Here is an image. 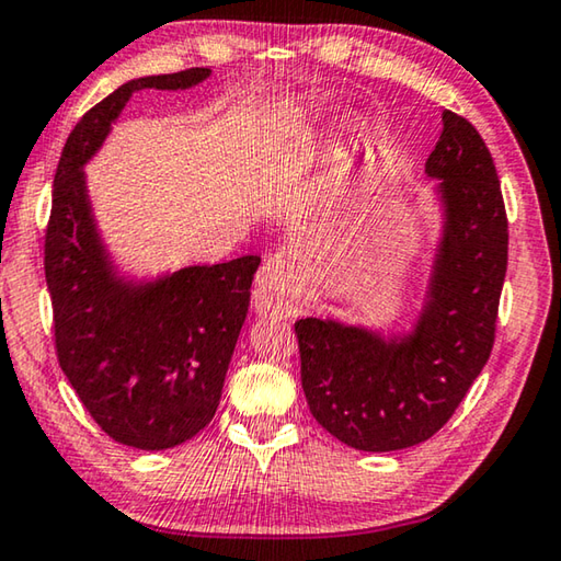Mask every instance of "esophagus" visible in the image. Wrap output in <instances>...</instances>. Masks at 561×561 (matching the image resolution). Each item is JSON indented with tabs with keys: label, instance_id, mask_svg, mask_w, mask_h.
I'll return each instance as SVG.
<instances>
[{
	"label": "esophagus",
	"instance_id": "1",
	"mask_svg": "<svg viewBox=\"0 0 561 561\" xmlns=\"http://www.w3.org/2000/svg\"><path fill=\"white\" fill-rule=\"evenodd\" d=\"M300 302L296 283L290 280L286 263L278 259L265 261L253 283V308L261 316H290Z\"/></svg>",
	"mask_w": 561,
	"mask_h": 561
}]
</instances>
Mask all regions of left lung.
Listing matches in <instances>:
<instances>
[{
    "label": "left lung",
    "instance_id": "8db88e82",
    "mask_svg": "<svg viewBox=\"0 0 561 561\" xmlns=\"http://www.w3.org/2000/svg\"><path fill=\"white\" fill-rule=\"evenodd\" d=\"M426 176L440 233L411 328L385 332L337 318L296 322L300 379L318 424L371 454L416 446L454 416L495 342L507 271V216L493 157L466 117L440 115Z\"/></svg>",
    "mask_w": 561,
    "mask_h": 561
}]
</instances>
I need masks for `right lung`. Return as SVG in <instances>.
<instances>
[{
	"label": "right lung",
	"mask_w": 561,
	"mask_h": 561,
	"mask_svg": "<svg viewBox=\"0 0 561 561\" xmlns=\"http://www.w3.org/2000/svg\"><path fill=\"white\" fill-rule=\"evenodd\" d=\"M209 76L211 68H186L123 83L78 121L54 176L44 265L58 365L95 424L142 450L180 446L214 419L261 259L142 278L121 273L98 229L83 167L133 93L186 91Z\"/></svg>",
	"instance_id": "right-lung-1"
}]
</instances>
